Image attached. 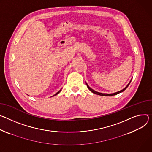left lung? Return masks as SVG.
Masks as SVG:
<instances>
[{
	"instance_id": "obj_1",
	"label": "left lung",
	"mask_w": 152,
	"mask_h": 152,
	"mask_svg": "<svg viewBox=\"0 0 152 152\" xmlns=\"http://www.w3.org/2000/svg\"><path fill=\"white\" fill-rule=\"evenodd\" d=\"M131 82V81H130ZM130 82H129V84L126 86V87L125 88H124L123 90H121V91H118V92H116V93H112V94H106V93H99V92H97V91H94V90H93V89H91L87 84V87H88V88L92 92V93H94V94H98V95H100V96H114V95H116V94H118V93H121V92H122V91H124V90H125L127 87H128V86H129V84H130Z\"/></svg>"
}]
</instances>
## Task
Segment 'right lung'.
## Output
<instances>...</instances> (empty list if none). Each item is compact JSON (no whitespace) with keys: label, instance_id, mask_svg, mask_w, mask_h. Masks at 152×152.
I'll return each mask as SVG.
<instances>
[{"label":"right lung","instance_id":"add662e5","mask_svg":"<svg viewBox=\"0 0 152 152\" xmlns=\"http://www.w3.org/2000/svg\"><path fill=\"white\" fill-rule=\"evenodd\" d=\"M61 90H59V91H58V93H56V94H54V96H55V95H57V94H58V93H60V92H61Z\"/></svg>","mask_w":152,"mask_h":152}]
</instances>
